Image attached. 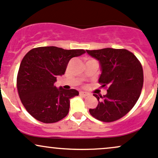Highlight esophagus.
I'll return each instance as SVG.
<instances>
[{
    "label": "esophagus",
    "instance_id": "34e87169",
    "mask_svg": "<svg viewBox=\"0 0 158 158\" xmlns=\"http://www.w3.org/2000/svg\"><path fill=\"white\" fill-rule=\"evenodd\" d=\"M79 95L82 96V97H86V96L89 95V94L87 93V92H84V91H80L79 92Z\"/></svg>",
    "mask_w": 158,
    "mask_h": 158
}]
</instances>
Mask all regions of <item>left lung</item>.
<instances>
[{"instance_id": "obj_1", "label": "left lung", "mask_w": 158, "mask_h": 158, "mask_svg": "<svg viewBox=\"0 0 158 158\" xmlns=\"http://www.w3.org/2000/svg\"><path fill=\"white\" fill-rule=\"evenodd\" d=\"M97 59L101 73L99 82L108 86L104 96L94 94L99 101L96 108L89 109L94 118L110 123L122 118L135 106L143 85L142 65L137 57L126 49L104 48L86 50Z\"/></svg>"}]
</instances>
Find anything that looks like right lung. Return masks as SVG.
<instances>
[{"mask_svg": "<svg viewBox=\"0 0 158 158\" xmlns=\"http://www.w3.org/2000/svg\"><path fill=\"white\" fill-rule=\"evenodd\" d=\"M85 52L50 46L33 48L24 56L18 73L17 88L23 106L32 117L53 123L68 115L70 99L79 95V91L57 88L56 78L64 74L72 58Z\"/></svg>", "mask_w": 158, "mask_h": 158, "instance_id": "add662e5", "label": "right lung"}]
</instances>
